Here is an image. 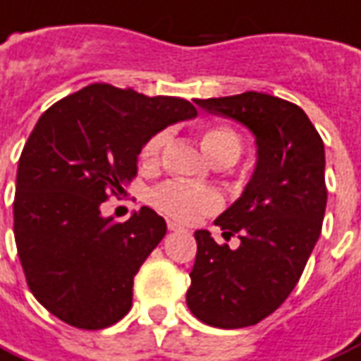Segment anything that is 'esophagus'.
<instances>
[{
    "label": "esophagus",
    "instance_id": "34e87169",
    "mask_svg": "<svg viewBox=\"0 0 361 361\" xmlns=\"http://www.w3.org/2000/svg\"><path fill=\"white\" fill-rule=\"evenodd\" d=\"M167 228L171 230V232H183V226H180V224H177V222H167Z\"/></svg>",
    "mask_w": 361,
    "mask_h": 361
}]
</instances>
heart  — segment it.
Returning <instances> with one entry per match:
<instances>
[{"label":"heart","mask_w":361,"mask_h":361,"mask_svg":"<svg viewBox=\"0 0 361 361\" xmlns=\"http://www.w3.org/2000/svg\"><path fill=\"white\" fill-rule=\"evenodd\" d=\"M169 140V131H159L152 137L142 148L145 164H156L164 146ZM202 148L215 164L219 161H232L240 158L242 154V139L240 135L226 126L207 127L202 133ZM152 202L156 207L175 216L178 221H196L202 215H209L221 207V194L213 188L205 186H192V184L165 183L152 192Z\"/></svg>","instance_id":"obj_1"}]
</instances>
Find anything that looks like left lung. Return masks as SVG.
<instances>
[{"instance_id": "obj_1", "label": "left lung", "mask_w": 361, "mask_h": 361, "mask_svg": "<svg viewBox=\"0 0 361 361\" xmlns=\"http://www.w3.org/2000/svg\"><path fill=\"white\" fill-rule=\"evenodd\" d=\"M197 106L247 127L257 161L242 196L215 221L222 238L197 230L186 305L203 324L238 329L259 324L293 291L322 232L327 203L324 140L289 100L247 91L196 99Z\"/></svg>"}]
</instances>
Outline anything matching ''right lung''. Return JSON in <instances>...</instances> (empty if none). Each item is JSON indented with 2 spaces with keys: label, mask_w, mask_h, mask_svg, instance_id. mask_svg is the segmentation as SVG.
I'll return each mask as SVG.
<instances>
[{
  "label": "right lung",
  "mask_w": 361,
  "mask_h": 361,
  "mask_svg": "<svg viewBox=\"0 0 361 361\" xmlns=\"http://www.w3.org/2000/svg\"><path fill=\"white\" fill-rule=\"evenodd\" d=\"M196 116L178 97L93 83L37 119L16 169L15 242L30 291L53 316L102 329L131 310L133 278L167 224L150 207L116 222L102 202L126 192L156 133Z\"/></svg>",
  "instance_id": "obj_1"
}]
</instances>
